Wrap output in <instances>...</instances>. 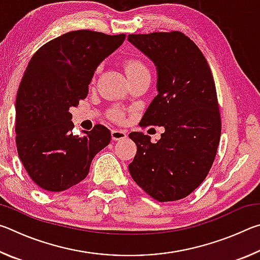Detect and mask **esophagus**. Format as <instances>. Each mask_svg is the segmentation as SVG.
Instances as JSON below:
<instances>
[{
  "instance_id": "obj_1",
  "label": "esophagus",
  "mask_w": 260,
  "mask_h": 260,
  "mask_svg": "<svg viewBox=\"0 0 260 260\" xmlns=\"http://www.w3.org/2000/svg\"><path fill=\"white\" fill-rule=\"evenodd\" d=\"M111 136H112V140L113 141H120V140H124L126 139V132L125 131H121V129H112L111 131Z\"/></svg>"
}]
</instances>
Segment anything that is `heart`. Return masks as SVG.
Segmentation results:
<instances>
[{"instance_id": "obj_1", "label": "heart", "mask_w": 260, "mask_h": 260, "mask_svg": "<svg viewBox=\"0 0 260 260\" xmlns=\"http://www.w3.org/2000/svg\"><path fill=\"white\" fill-rule=\"evenodd\" d=\"M124 68H125L127 77H135V76H141V74H149V70L146 67V64L138 58L126 59L124 63ZM111 117L116 120H122L124 119V113H122L120 110L116 109L112 111Z\"/></svg>"}]
</instances>
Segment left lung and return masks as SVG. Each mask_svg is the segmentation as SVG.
I'll list each match as a JSON object with an SVG mask.
<instances>
[{
	"label": "left lung",
	"instance_id": "left-lung-1",
	"mask_svg": "<svg viewBox=\"0 0 260 260\" xmlns=\"http://www.w3.org/2000/svg\"><path fill=\"white\" fill-rule=\"evenodd\" d=\"M127 39L155 63L158 74V94L140 126L165 128L156 143L142 132L129 134L138 147L129 173L158 202L184 199L209 174L221 134L211 69L199 47L178 30Z\"/></svg>",
	"mask_w": 260,
	"mask_h": 260
}]
</instances>
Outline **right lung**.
Wrapping results in <instances>:
<instances>
[{"mask_svg": "<svg viewBox=\"0 0 260 260\" xmlns=\"http://www.w3.org/2000/svg\"><path fill=\"white\" fill-rule=\"evenodd\" d=\"M125 34L89 29L65 33L32 56L16 100V144L30 179L47 191H63L87 177L91 160L111 141L103 125L73 135L70 109L87 98L99 64Z\"/></svg>", "mask_w": 260, "mask_h": 260, "instance_id": "add662e5", "label": "right lung"}]
</instances>
